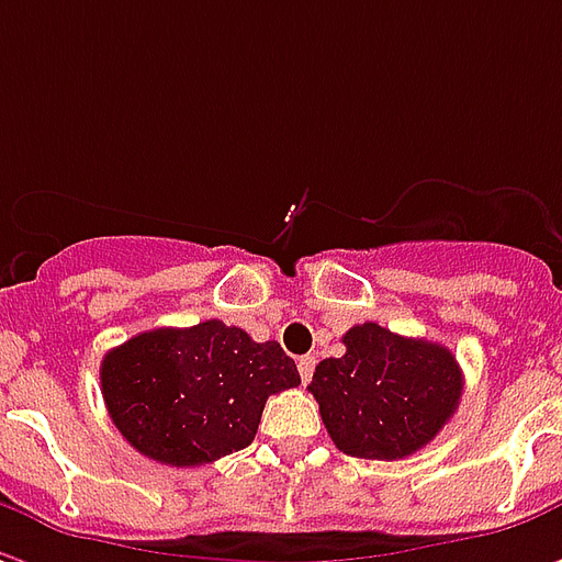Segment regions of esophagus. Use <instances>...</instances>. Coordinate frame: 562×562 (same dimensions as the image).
<instances>
[{"mask_svg": "<svg viewBox=\"0 0 562 562\" xmlns=\"http://www.w3.org/2000/svg\"><path fill=\"white\" fill-rule=\"evenodd\" d=\"M313 370H316V358H313V355L297 358V373H301V379H304V382H310V379H313Z\"/></svg>", "mask_w": 562, "mask_h": 562, "instance_id": "obj_1", "label": "esophagus"}]
</instances>
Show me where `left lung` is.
<instances>
[{
  "label": "left lung",
  "mask_w": 562,
  "mask_h": 562,
  "mask_svg": "<svg viewBox=\"0 0 562 562\" xmlns=\"http://www.w3.org/2000/svg\"><path fill=\"white\" fill-rule=\"evenodd\" d=\"M346 352L325 358L310 391L342 454L403 460L454 415L463 373L446 346L401 337L376 322L346 330Z\"/></svg>",
  "instance_id": "1"
}]
</instances>
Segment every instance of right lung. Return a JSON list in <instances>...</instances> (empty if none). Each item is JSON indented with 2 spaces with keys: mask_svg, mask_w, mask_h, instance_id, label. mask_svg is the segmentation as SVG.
I'll use <instances>...</instances> for the list:
<instances>
[{
  "mask_svg": "<svg viewBox=\"0 0 562 562\" xmlns=\"http://www.w3.org/2000/svg\"><path fill=\"white\" fill-rule=\"evenodd\" d=\"M301 385L280 342L220 318L144 330L104 355L102 397L116 430L168 467H201L256 439L270 394Z\"/></svg>",
  "mask_w": 562,
  "mask_h": 562,
  "instance_id": "obj_1",
  "label": "right lung"
}]
</instances>
